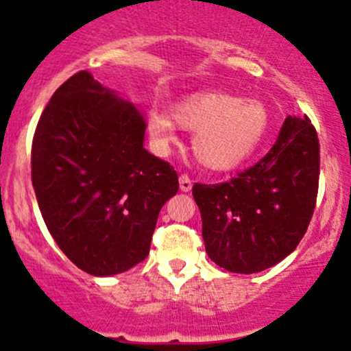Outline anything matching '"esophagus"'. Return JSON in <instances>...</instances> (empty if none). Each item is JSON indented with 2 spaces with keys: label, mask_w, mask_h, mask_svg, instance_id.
<instances>
[{
  "label": "esophagus",
  "mask_w": 351,
  "mask_h": 351,
  "mask_svg": "<svg viewBox=\"0 0 351 351\" xmlns=\"http://www.w3.org/2000/svg\"><path fill=\"white\" fill-rule=\"evenodd\" d=\"M192 185V178L189 175H180V189H182V192H190Z\"/></svg>",
  "instance_id": "34e87169"
}]
</instances>
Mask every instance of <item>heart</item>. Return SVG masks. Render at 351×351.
Listing matches in <instances>:
<instances>
[{
    "label": "heart",
    "instance_id": "obj_1",
    "mask_svg": "<svg viewBox=\"0 0 351 351\" xmlns=\"http://www.w3.org/2000/svg\"><path fill=\"white\" fill-rule=\"evenodd\" d=\"M173 118L182 129L195 134L193 153L215 171H228L246 161L268 130V112L261 101L239 100L228 93L192 95L173 107ZM174 123L162 110L149 112L147 130L158 149L176 143Z\"/></svg>",
    "mask_w": 351,
    "mask_h": 351
}]
</instances>
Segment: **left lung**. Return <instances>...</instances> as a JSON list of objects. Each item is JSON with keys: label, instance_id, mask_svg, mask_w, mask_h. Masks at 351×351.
Segmentation results:
<instances>
[{"label": "left lung", "instance_id": "1", "mask_svg": "<svg viewBox=\"0 0 351 351\" xmlns=\"http://www.w3.org/2000/svg\"><path fill=\"white\" fill-rule=\"evenodd\" d=\"M319 189V139L309 117H287L256 165L229 182L192 189L208 258L232 274H256L304 238Z\"/></svg>", "mask_w": 351, "mask_h": 351}]
</instances>
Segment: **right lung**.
Listing matches in <instances>:
<instances>
[{
  "label": "right lung",
  "instance_id": "1",
  "mask_svg": "<svg viewBox=\"0 0 351 351\" xmlns=\"http://www.w3.org/2000/svg\"><path fill=\"white\" fill-rule=\"evenodd\" d=\"M146 117L90 71L64 81L32 141V185L62 253L97 277L122 274L149 253L162 205L178 192L169 162L143 147Z\"/></svg>",
  "mask_w": 351,
  "mask_h": 351
}]
</instances>
